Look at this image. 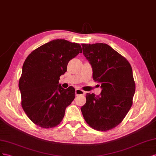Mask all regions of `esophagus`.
Here are the masks:
<instances>
[{
  "label": "esophagus",
  "mask_w": 156,
  "mask_h": 156,
  "mask_svg": "<svg viewBox=\"0 0 156 156\" xmlns=\"http://www.w3.org/2000/svg\"><path fill=\"white\" fill-rule=\"evenodd\" d=\"M75 94H76V96L82 95L85 94V91L82 90H80V89H76V90H75Z\"/></svg>",
  "instance_id": "obj_1"
}]
</instances>
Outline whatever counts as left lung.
Masks as SVG:
<instances>
[{"label": "left lung", "instance_id": "8db88e82", "mask_svg": "<svg viewBox=\"0 0 156 156\" xmlns=\"http://www.w3.org/2000/svg\"><path fill=\"white\" fill-rule=\"evenodd\" d=\"M83 54L90 63L93 78L101 83L99 95L88 93L81 107L89 126L97 131H108L126 117L135 92L131 66L106 44H82Z\"/></svg>", "mask_w": 156, "mask_h": 156}]
</instances>
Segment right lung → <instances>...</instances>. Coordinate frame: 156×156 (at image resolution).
Listing matches in <instances>:
<instances>
[{"mask_svg":"<svg viewBox=\"0 0 156 156\" xmlns=\"http://www.w3.org/2000/svg\"><path fill=\"white\" fill-rule=\"evenodd\" d=\"M79 44L64 39L49 42L25 59L19 81L21 105L29 118L42 128L59 125L75 97V89L59 83L69 61L82 53Z\"/></svg>","mask_w":156,"mask_h":156,"instance_id":"1","label":"right lung"}]
</instances>
